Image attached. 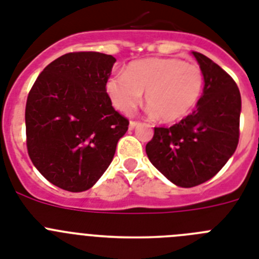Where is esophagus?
<instances>
[{
	"label": "esophagus",
	"mask_w": 259,
	"mask_h": 259,
	"mask_svg": "<svg viewBox=\"0 0 259 259\" xmlns=\"http://www.w3.org/2000/svg\"><path fill=\"white\" fill-rule=\"evenodd\" d=\"M138 123H140V122H138V121H130V122H129V129L133 130L134 127H136V126L138 125Z\"/></svg>",
	"instance_id": "1"
}]
</instances>
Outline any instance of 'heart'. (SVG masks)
I'll list each match as a JSON object with an SVG mask.
<instances>
[{
	"mask_svg": "<svg viewBox=\"0 0 259 259\" xmlns=\"http://www.w3.org/2000/svg\"><path fill=\"white\" fill-rule=\"evenodd\" d=\"M203 88L201 68L174 58L134 60L123 73L110 76L105 82L106 95L117 110L130 113L146 92L147 110L163 122L186 118L199 104Z\"/></svg>",
	"mask_w": 259,
	"mask_h": 259,
	"instance_id": "heart-1",
	"label": "heart"
}]
</instances>
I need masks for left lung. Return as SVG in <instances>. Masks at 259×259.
Here are the masks:
<instances>
[{
  "instance_id": "8db88e82",
  "label": "left lung",
  "mask_w": 259,
  "mask_h": 259,
  "mask_svg": "<svg viewBox=\"0 0 259 259\" xmlns=\"http://www.w3.org/2000/svg\"><path fill=\"white\" fill-rule=\"evenodd\" d=\"M204 75L196 110L171 127H154L146 154L156 170L184 188L213 178L234 154L240 138L241 95L220 66L192 51Z\"/></svg>"
}]
</instances>
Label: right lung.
<instances>
[{
  "label": "right lung",
  "instance_id": "1",
  "mask_svg": "<svg viewBox=\"0 0 259 259\" xmlns=\"http://www.w3.org/2000/svg\"><path fill=\"white\" fill-rule=\"evenodd\" d=\"M114 63L101 52H69L43 69L27 96L30 159L62 190L95 186L127 132L129 121L114 110L105 91Z\"/></svg>",
  "mask_w": 259,
  "mask_h": 259
}]
</instances>
